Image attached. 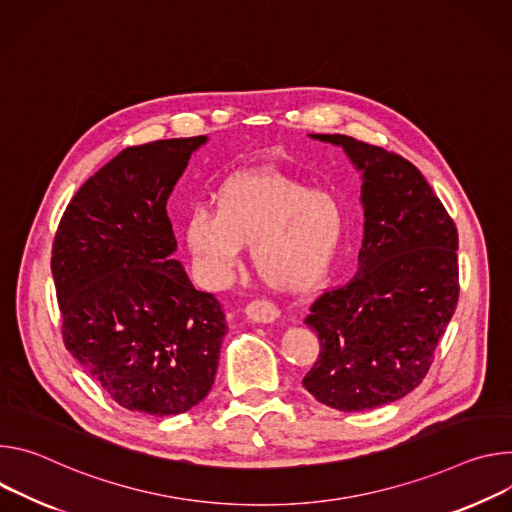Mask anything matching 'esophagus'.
I'll use <instances>...</instances> for the list:
<instances>
[{
    "mask_svg": "<svg viewBox=\"0 0 512 512\" xmlns=\"http://www.w3.org/2000/svg\"><path fill=\"white\" fill-rule=\"evenodd\" d=\"M280 311L268 303V301H252L246 307V317L254 323H274L278 319Z\"/></svg>",
    "mask_w": 512,
    "mask_h": 512,
    "instance_id": "obj_1",
    "label": "esophagus"
}]
</instances>
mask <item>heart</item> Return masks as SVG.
I'll return each mask as SVG.
<instances>
[{
    "instance_id": "1",
    "label": "heart",
    "mask_w": 512,
    "mask_h": 512,
    "mask_svg": "<svg viewBox=\"0 0 512 512\" xmlns=\"http://www.w3.org/2000/svg\"><path fill=\"white\" fill-rule=\"evenodd\" d=\"M344 234L346 211L335 195L268 168L227 177L213 211L199 207L185 223L187 246L211 285H225L252 244L258 276L289 295L321 287Z\"/></svg>"
}]
</instances>
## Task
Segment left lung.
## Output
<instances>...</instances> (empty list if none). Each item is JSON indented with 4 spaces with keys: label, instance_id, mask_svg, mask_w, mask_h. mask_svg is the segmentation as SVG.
<instances>
[{
    "label": "left lung",
    "instance_id": "1",
    "mask_svg": "<svg viewBox=\"0 0 512 512\" xmlns=\"http://www.w3.org/2000/svg\"><path fill=\"white\" fill-rule=\"evenodd\" d=\"M344 148L362 173L358 272L323 293L305 323L321 352L303 386L356 413L403 399L425 378L458 305V230L419 168L344 134H309Z\"/></svg>",
    "mask_w": 512,
    "mask_h": 512
}]
</instances>
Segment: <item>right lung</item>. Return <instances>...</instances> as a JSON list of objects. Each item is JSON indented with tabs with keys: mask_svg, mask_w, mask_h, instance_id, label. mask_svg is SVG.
Returning a JSON list of instances; mask_svg holds the SVG:
<instances>
[{
	"mask_svg": "<svg viewBox=\"0 0 512 512\" xmlns=\"http://www.w3.org/2000/svg\"><path fill=\"white\" fill-rule=\"evenodd\" d=\"M207 136L122 150L77 191L52 248L71 356L128 411L179 415L209 394L225 315L173 258L166 201Z\"/></svg>",
	"mask_w": 512,
	"mask_h": 512,
	"instance_id": "obj_1",
	"label": "right lung"
}]
</instances>
